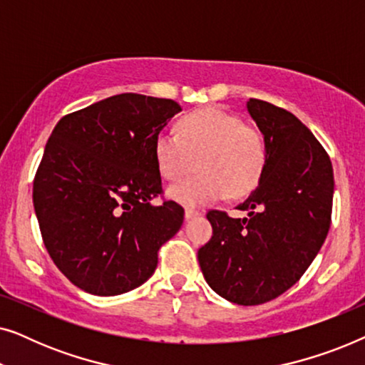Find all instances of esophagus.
Returning <instances> with one entry per match:
<instances>
[{
  "mask_svg": "<svg viewBox=\"0 0 365 365\" xmlns=\"http://www.w3.org/2000/svg\"><path fill=\"white\" fill-rule=\"evenodd\" d=\"M199 212L197 209H191V207H186V211H184V217L186 219H192V217H197L199 216Z\"/></svg>",
  "mask_w": 365,
  "mask_h": 365,
  "instance_id": "34e87169",
  "label": "esophagus"
}]
</instances>
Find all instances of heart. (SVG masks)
<instances>
[{"label": "heart", "instance_id": "obj_1", "mask_svg": "<svg viewBox=\"0 0 365 365\" xmlns=\"http://www.w3.org/2000/svg\"><path fill=\"white\" fill-rule=\"evenodd\" d=\"M178 134L159 133L153 154L159 174L178 181L168 196L182 206L196 207L229 194L244 197L261 181L267 163V144L257 128L244 124L236 114L219 108H201L179 119Z\"/></svg>", "mask_w": 365, "mask_h": 365}]
</instances>
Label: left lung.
<instances>
[{"label":"left lung","mask_w":365,"mask_h":365,"mask_svg":"<svg viewBox=\"0 0 365 365\" xmlns=\"http://www.w3.org/2000/svg\"><path fill=\"white\" fill-rule=\"evenodd\" d=\"M267 144L259 186L239 211H209L212 237L197 251L209 287L229 302L257 306L296 284L321 251L331 227L334 173L314 134L286 109L249 99Z\"/></svg>","instance_id":"1"}]
</instances>
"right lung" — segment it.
<instances>
[{
	"label": "right lung",
	"instance_id": "1",
	"mask_svg": "<svg viewBox=\"0 0 365 365\" xmlns=\"http://www.w3.org/2000/svg\"><path fill=\"white\" fill-rule=\"evenodd\" d=\"M181 109L173 99L124 93L53 129L34 178V212L53 262L84 292L139 287L181 229L178 202H151L163 191L154 138Z\"/></svg>",
	"mask_w": 365,
	"mask_h": 365
}]
</instances>
